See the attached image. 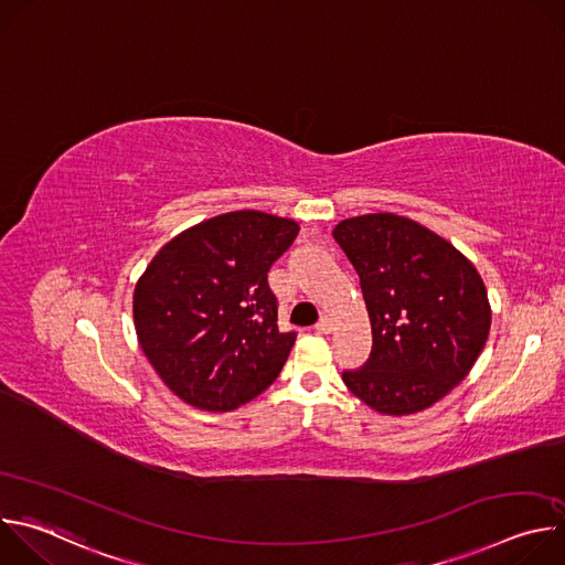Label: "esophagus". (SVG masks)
<instances>
[{
  "instance_id": "1",
  "label": "esophagus",
  "mask_w": 565,
  "mask_h": 565,
  "mask_svg": "<svg viewBox=\"0 0 565 565\" xmlns=\"http://www.w3.org/2000/svg\"><path fill=\"white\" fill-rule=\"evenodd\" d=\"M317 333H324V335H329V333H333V329H335V324L333 321L329 319V317H321L319 321H317Z\"/></svg>"
}]
</instances>
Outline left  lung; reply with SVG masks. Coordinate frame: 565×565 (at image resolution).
Instances as JSON below:
<instances>
[{"mask_svg":"<svg viewBox=\"0 0 565 565\" xmlns=\"http://www.w3.org/2000/svg\"><path fill=\"white\" fill-rule=\"evenodd\" d=\"M333 236L360 275L373 333L366 364L344 371V384L384 416L429 409L486 349V284L447 238L407 216L344 218Z\"/></svg>","mask_w":565,"mask_h":565,"instance_id":"obj_1","label":"left lung"}]
</instances>
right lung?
<instances>
[{
    "mask_svg": "<svg viewBox=\"0 0 565 565\" xmlns=\"http://www.w3.org/2000/svg\"><path fill=\"white\" fill-rule=\"evenodd\" d=\"M297 232L292 218L259 210L218 214L168 241L140 275V349L188 405L232 412L277 380L295 333L277 327L268 270Z\"/></svg>",
    "mask_w": 565,
    "mask_h": 565,
    "instance_id": "1",
    "label": "right lung"
}]
</instances>
